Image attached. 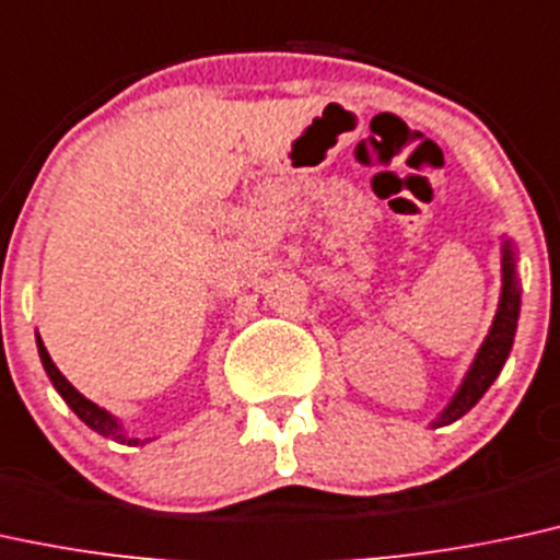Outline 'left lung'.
I'll return each instance as SVG.
<instances>
[{"label":"left lung","instance_id":"obj_1","mask_svg":"<svg viewBox=\"0 0 560 560\" xmlns=\"http://www.w3.org/2000/svg\"><path fill=\"white\" fill-rule=\"evenodd\" d=\"M518 302L522 300H518V284L514 273V250H511V245H506L503 247V294L501 305H498L493 328H490L488 339H485L480 352H477L472 368H469L467 378L462 383L459 394H456L454 401L448 404L446 412L438 417V428L456 422L462 415H467L469 409L482 399V394L490 388V383L495 381V375L501 373L503 362H506V357L511 352V345H514Z\"/></svg>","mask_w":560,"mask_h":560}]
</instances>
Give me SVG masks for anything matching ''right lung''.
<instances>
[{
    "instance_id": "obj_1",
    "label": "right lung",
    "mask_w": 560,
    "mask_h": 560,
    "mask_svg": "<svg viewBox=\"0 0 560 560\" xmlns=\"http://www.w3.org/2000/svg\"><path fill=\"white\" fill-rule=\"evenodd\" d=\"M36 341H38V354H42V362H44L46 373H49L54 388L59 390V396H62V399L70 404L72 412H75L88 428L96 430V433H101L104 438H112V441H117V443H127V446H138V443H140V446H143L145 441H140V438H127L122 430H119L117 420H114L112 415H106L104 409L96 407V404L88 401L83 394H78V390L72 388V383L67 381L65 375L57 370V365L51 362V357H49V352H46L44 341L42 339H36Z\"/></svg>"
}]
</instances>
